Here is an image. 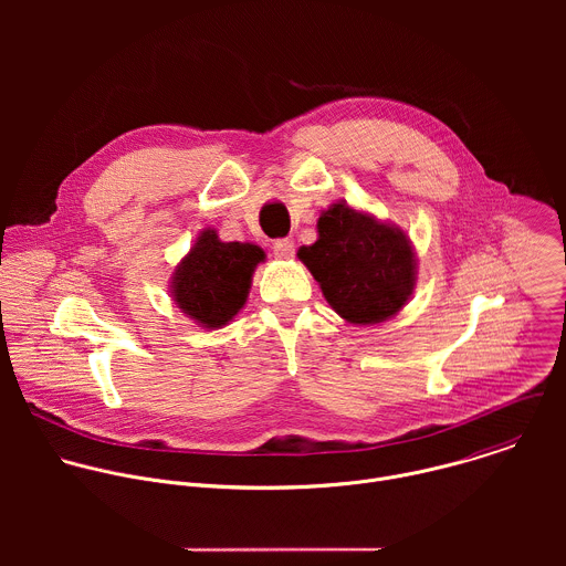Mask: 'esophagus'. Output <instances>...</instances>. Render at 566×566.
I'll list each match as a JSON object with an SVG mask.
<instances>
[{"mask_svg": "<svg viewBox=\"0 0 566 566\" xmlns=\"http://www.w3.org/2000/svg\"><path fill=\"white\" fill-rule=\"evenodd\" d=\"M273 253H275V258H280V260L293 258V253H295L293 239H277V241H273Z\"/></svg>", "mask_w": 566, "mask_h": 566, "instance_id": "esophagus-1", "label": "esophagus"}]
</instances>
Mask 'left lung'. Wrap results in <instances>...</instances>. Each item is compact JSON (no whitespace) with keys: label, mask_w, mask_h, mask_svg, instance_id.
Wrapping results in <instances>:
<instances>
[{"label":"left lung","mask_w":566,"mask_h":566,"mask_svg":"<svg viewBox=\"0 0 566 566\" xmlns=\"http://www.w3.org/2000/svg\"><path fill=\"white\" fill-rule=\"evenodd\" d=\"M317 234L297 258L338 315L354 325H376L408 302L417 262L406 232L334 203L319 214Z\"/></svg>","instance_id":"8db88e82"}]
</instances>
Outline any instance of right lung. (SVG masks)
I'll return each mask as SVG.
<instances>
[{
	"label": "right lung",
	"instance_id": "add662e5",
	"mask_svg": "<svg viewBox=\"0 0 566 566\" xmlns=\"http://www.w3.org/2000/svg\"><path fill=\"white\" fill-rule=\"evenodd\" d=\"M260 262H264L260 247L226 244L214 230H203L175 273L172 297L199 325L219 329L244 306Z\"/></svg>",
	"mask_w": 566,
	"mask_h": 566
}]
</instances>
